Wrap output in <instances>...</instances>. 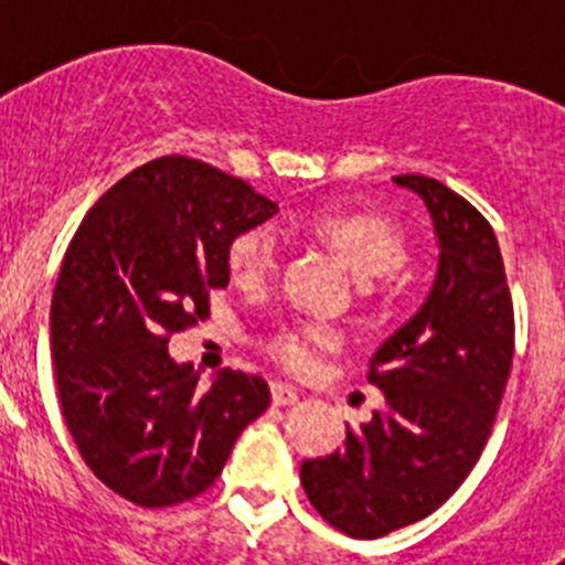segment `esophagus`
Instances as JSON below:
<instances>
[{"label":"esophagus","mask_w":565,"mask_h":565,"mask_svg":"<svg viewBox=\"0 0 565 565\" xmlns=\"http://www.w3.org/2000/svg\"><path fill=\"white\" fill-rule=\"evenodd\" d=\"M299 393L294 391L291 384L286 382H271V402L277 404V407H286V404H297Z\"/></svg>","instance_id":"esophagus-1"}]
</instances>
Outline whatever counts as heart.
Here are the masks:
<instances>
[{"instance_id": "1", "label": "heart", "mask_w": 565, "mask_h": 565, "mask_svg": "<svg viewBox=\"0 0 565 565\" xmlns=\"http://www.w3.org/2000/svg\"><path fill=\"white\" fill-rule=\"evenodd\" d=\"M308 232L339 254L356 277H391L407 257L402 228L376 212H319L306 223ZM277 263L274 237L266 228H246L228 243L226 268L234 286L259 288ZM333 344V333L322 326L282 328L271 339V353L291 371H308L319 351Z\"/></svg>"}]
</instances>
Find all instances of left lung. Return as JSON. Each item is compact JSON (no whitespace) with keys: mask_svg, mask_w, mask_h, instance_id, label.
Here are the masks:
<instances>
[{"mask_svg":"<svg viewBox=\"0 0 565 565\" xmlns=\"http://www.w3.org/2000/svg\"><path fill=\"white\" fill-rule=\"evenodd\" d=\"M430 212L438 263L422 308L371 359L382 411L342 450L299 469L308 501L351 537L433 515L481 458L501 407L515 319L501 248L483 214L424 174H398Z\"/></svg>","mask_w":565,"mask_h":565,"instance_id":"left-lung-1","label":"left lung"}]
</instances>
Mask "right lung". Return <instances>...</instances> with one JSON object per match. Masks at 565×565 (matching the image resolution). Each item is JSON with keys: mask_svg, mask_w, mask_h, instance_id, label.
I'll return each mask as SVG.
<instances>
[{"mask_svg": "<svg viewBox=\"0 0 565 565\" xmlns=\"http://www.w3.org/2000/svg\"><path fill=\"white\" fill-rule=\"evenodd\" d=\"M277 203L183 154L129 172L98 198L64 254L50 351L64 422L98 481L138 507L201 495L266 413V379L221 371L209 387L169 337L228 286V243Z\"/></svg>", "mask_w": 565, "mask_h": 565, "instance_id": "1", "label": "right lung"}]
</instances>
